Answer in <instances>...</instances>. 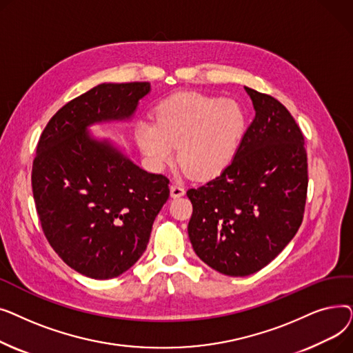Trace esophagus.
Listing matches in <instances>:
<instances>
[{"label": "esophagus", "mask_w": 353, "mask_h": 353, "mask_svg": "<svg viewBox=\"0 0 353 353\" xmlns=\"http://www.w3.org/2000/svg\"><path fill=\"white\" fill-rule=\"evenodd\" d=\"M170 193H172V197H180V196H183L184 193H186V189H184V186H183L181 183L174 181L172 186H170Z\"/></svg>", "instance_id": "obj_1"}]
</instances>
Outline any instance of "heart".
<instances>
[{"label":"heart","mask_w":353,"mask_h":353,"mask_svg":"<svg viewBox=\"0 0 353 353\" xmlns=\"http://www.w3.org/2000/svg\"><path fill=\"white\" fill-rule=\"evenodd\" d=\"M245 127V111L236 100L179 92L156 108L154 124L136 127V140L156 164L172 161L177 145L184 169L193 176L209 177L230 163Z\"/></svg>","instance_id":"heart-1"}]
</instances>
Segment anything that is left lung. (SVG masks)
<instances>
[{"label":"left lung","instance_id":"1","mask_svg":"<svg viewBox=\"0 0 353 353\" xmlns=\"http://www.w3.org/2000/svg\"><path fill=\"white\" fill-rule=\"evenodd\" d=\"M256 116L233 161L216 179L189 189V237L214 270L248 276L269 265L299 230L307 194L301 127L274 97L245 87Z\"/></svg>","mask_w":353,"mask_h":353}]
</instances>
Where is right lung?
<instances>
[{
    "mask_svg": "<svg viewBox=\"0 0 353 353\" xmlns=\"http://www.w3.org/2000/svg\"><path fill=\"white\" fill-rule=\"evenodd\" d=\"M150 83L100 84L55 113L37 144L31 184L37 213L64 263L92 279H111L144 253L170 180L147 173L107 141L92 123L124 120Z\"/></svg>",
    "mask_w": 353,
    "mask_h": 353,
    "instance_id": "1",
    "label": "right lung"
}]
</instances>
